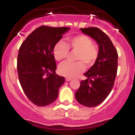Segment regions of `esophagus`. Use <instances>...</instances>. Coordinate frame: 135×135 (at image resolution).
<instances>
[{"instance_id": "1", "label": "esophagus", "mask_w": 135, "mask_h": 135, "mask_svg": "<svg viewBox=\"0 0 135 135\" xmlns=\"http://www.w3.org/2000/svg\"><path fill=\"white\" fill-rule=\"evenodd\" d=\"M72 80V79L70 78V77H66L65 78V80L66 81H70V80Z\"/></svg>"}]
</instances>
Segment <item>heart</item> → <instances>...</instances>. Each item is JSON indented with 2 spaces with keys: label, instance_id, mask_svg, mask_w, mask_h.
<instances>
[{
  "label": "heart",
  "instance_id": "heart-1",
  "mask_svg": "<svg viewBox=\"0 0 135 135\" xmlns=\"http://www.w3.org/2000/svg\"><path fill=\"white\" fill-rule=\"evenodd\" d=\"M69 49L77 52L75 56L76 62L63 63L59 66L58 72L61 75L73 78L78 76L84 70V63L87 66H91L97 61L99 51L94 46L92 39L84 34H79L67 38V45L59 41L53 47V55L57 61H63L69 53Z\"/></svg>",
  "mask_w": 135,
  "mask_h": 135
}]
</instances>
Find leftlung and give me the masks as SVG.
<instances>
[{
	"label": "left lung",
	"mask_w": 135,
	"mask_h": 135,
	"mask_svg": "<svg viewBox=\"0 0 135 135\" xmlns=\"http://www.w3.org/2000/svg\"><path fill=\"white\" fill-rule=\"evenodd\" d=\"M80 30L95 40L99 46L97 61L84 74L87 79L80 82L75 94L79 103L93 107L104 101L112 91L117 75L118 54L107 35L98 28L89 27Z\"/></svg>",
	"instance_id": "1"
}]
</instances>
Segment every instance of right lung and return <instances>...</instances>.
I'll return each instance as SVG.
<instances>
[{"label": "right lung", "mask_w": 135, "mask_h": 135, "mask_svg": "<svg viewBox=\"0 0 135 135\" xmlns=\"http://www.w3.org/2000/svg\"><path fill=\"white\" fill-rule=\"evenodd\" d=\"M69 27L41 26L31 33L20 46L17 60L18 78L29 100L39 107L56 100L65 77L56 74L55 45Z\"/></svg>", "instance_id": "right-lung-1"}]
</instances>
